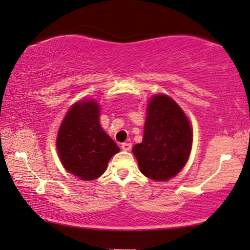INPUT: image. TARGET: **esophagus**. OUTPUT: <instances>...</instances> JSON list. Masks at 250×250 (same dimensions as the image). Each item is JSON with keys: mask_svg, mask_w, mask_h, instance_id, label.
I'll use <instances>...</instances> for the list:
<instances>
[{"mask_svg": "<svg viewBox=\"0 0 250 250\" xmlns=\"http://www.w3.org/2000/svg\"><path fill=\"white\" fill-rule=\"evenodd\" d=\"M131 148H132L131 143H128V142L122 143V149L124 150V151H129V150H131Z\"/></svg>", "mask_w": 250, "mask_h": 250, "instance_id": "esophagus-1", "label": "esophagus"}]
</instances>
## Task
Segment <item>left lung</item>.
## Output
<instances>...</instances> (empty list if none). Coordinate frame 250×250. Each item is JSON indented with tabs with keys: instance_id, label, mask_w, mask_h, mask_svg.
<instances>
[{
	"instance_id": "left-lung-1",
	"label": "left lung",
	"mask_w": 250,
	"mask_h": 250,
	"mask_svg": "<svg viewBox=\"0 0 250 250\" xmlns=\"http://www.w3.org/2000/svg\"><path fill=\"white\" fill-rule=\"evenodd\" d=\"M192 146V128L180 105L165 94H156L146 108L145 134L133 146L143 175L167 181L186 166Z\"/></svg>"
}]
</instances>
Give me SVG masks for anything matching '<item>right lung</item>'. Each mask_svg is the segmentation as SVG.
<instances>
[{
    "label": "right lung",
    "instance_id": "obj_1",
    "mask_svg": "<svg viewBox=\"0 0 250 250\" xmlns=\"http://www.w3.org/2000/svg\"><path fill=\"white\" fill-rule=\"evenodd\" d=\"M99 116L97 101H78L68 110L58 131L57 150L61 163L66 170L85 181L101 176L109 159L119 151L102 129Z\"/></svg>",
    "mask_w": 250,
    "mask_h": 250
}]
</instances>
